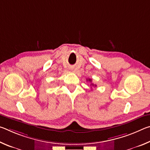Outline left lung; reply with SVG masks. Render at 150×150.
Returning a JSON list of instances; mask_svg holds the SVG:
<instances>
[{
	"label": "left lung",
	"mask_w": 150,
	"mask_h": 150,
	"mask_svg": "<svg viewBox=\"0 0 150 150\" xmlns=\"http://www.w3.org/2000/svg\"><path fill=\"white\" fill-rule=\"evenodd\" d=\"M87 81H90V82H91V81H92V79H87ZM91 85H92V86H95V87H96V85H94V84H93V83H92V84H91Z\"/></svg>",
	"instance_id": "8db88e82"
}]
</instances>
